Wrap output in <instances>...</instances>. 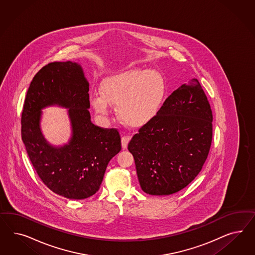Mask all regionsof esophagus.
<instances>
[{
    "label": "esophagus",
    "mask_w": 255,
    "mask_h": 255,
    "mask_svg": "<svg viewBox=\"0 0 255 255\" xmlns=\"http://www.w3.org/2000/svg\"><path fill=\"white\" fill-rule=\"evenodd\" d=\"M129 141H130V137H129V136L124 135V136L122 137V146H123L124 149H125V148L127 147V146H128Z\"/></svg>",
    "instance_id": "obj_1"
}]
</instances>
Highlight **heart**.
I'll return each mask as SVG.
<instances>
[{
	"label": "heart",
	"instance_id": "b5f03b06",
	"mask_svg": "<svg viewBox=\"0 0 255 255\" xmlns=\"http://www.w3.org/2000/svg\"><path fill=\"white\" fill-rule=\"evenodd\" d=\"M100 94H93L91 105L96 113L107 117L109 105L117 106L121 120L131 127H142L154 118L161 108L165 84L154 71L126 70L102 82Z\"/></svg>",
	"mask_w": 255,
	"mask_h": 255
}]
</instances>
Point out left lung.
<instances>
[{
	"label": "left lung",
	"instance_id": "obj_1",
	"mask_svg": "<svg viewBox=\"0 0 255 255\" xmlns=\"http://www.w3.org/2000/svg\"><path fill=\"white\" fill-rule=\"evenodd\" d=\"M212 121L209 100L197 79L171 93L128 145L145 193L169 195L193 181L209 155Z\"/></svg>",
	"mask_w": 255,
	"mask_h": 255
}]
</instances>
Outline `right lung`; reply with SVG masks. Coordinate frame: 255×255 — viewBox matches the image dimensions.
I'll return each instance as SVG.
<instances>
[{
  "mask_svg": "<svg viewBox=\"0 0 255 255\" xmlns=\"http://www.w3.org/2000/svg\"><path fill=\"white\" fill-rule=\"evenodd\" d=\"M88 93L79 64L50 62L32 78L21 114V138L39 178L53 193L75 200L99 190L108 162L122 149L117 129L91 122ZM54 104L70 108L72 136L62 147L48 144L39 128L40 109Z\"/></svg>",
  "mask_w": 255,
  "mask_h": 255,
  "instance_id": "add662e5",
  "label": "right lung"
}]
</instances>
